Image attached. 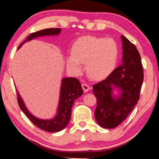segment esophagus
<instances>
[{
  "label": "esophagus",
  "instance_id": "esophagus-1",
  "mask_svg": "<svg viewBox=\"0 0 159 159\" xmlns=\"http://www.w3.org/2000/svg\"><path fill=\"white\" fill-rule=\"evenodd\" d=\"M82 88H83V91H84L85 93H86V92H88V90H90V86L88 85L87 83H82Z\"/></svg>",
  "mask_w": 159,
  "mask_h": 159
}]
</instances>
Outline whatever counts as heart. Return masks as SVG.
I'll return each instance as SVG.
<instances>
[{"label":"heart","instance_id":"obj_1","mask_svg":"<svg viewBox=\"0 0 159 159\" xmlns=\"http://www.w3.org/2000/svg\"><path fill=\"white\" fill-rule=\"evenodd\" d=\"M118 46L110 38L87 36L77 39L71 47V55L66 62L76 74L82 71L85 63V71L91 79L100 80L107 77L115 69L118 58Z\"/></svg>","mask_w":159,"mask_h":159}]
</instances>
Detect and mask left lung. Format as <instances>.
Here are the masks:
<instances>
[{
    "mask_svg": "<svg viewBox=\"0 0 159 159\" xmlns=\"http://www.w3.org/2000/svg\"><path fill=\"white\" fill-rule=\"evenodd\" d=\"M122 64L105 79L93 86L97 98L95 116L102 128H114L120 124L138 103L144 79L140 55L133 43L121 36ZM118 89L120 95L112 97V90Z\"/></svg>",
    "mask_w": 159,
    "mask_h": 159,
    "instance_id": "1",
    "label": "left lung"
}]
</instances>
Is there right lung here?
<instances>
[{
	"label": "right lung",
	"mask_w": 159,
	"mask_h": 159,
	"mask_svg": "<svg viewBox=\"0 0 159 159\" xmlns=\"http://www.w3.org/2000/svg\"><path fill=\"white\" fill-rule=\"evenodd\" d=\"M61 29L51 28L45 29L43 30L31 34L26 38L25 41L20 45L18 49L26 41H31L34 38L44 36H55L60 33ZM17 93V102L20 108L24 112L29 120L34 124L41 130L50 133H55L62 130L68 124L71 115V109L74 101L81 96L83 93L81 85L79 80L76 78H64L62 79L60 90V98L59 101L57 114L56 116L50 120H42L34 116L24 104L22 99Z\"/></svg>",
	"instance_id": "right-lung-1"
}]
</instances>
